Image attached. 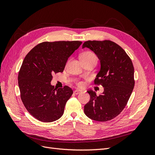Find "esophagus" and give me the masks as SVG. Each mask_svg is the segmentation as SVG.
<instances>
[{
	"label": "esophagus",
	"mask_w": 155,
	"mask_h": 155,
	"mask_svg": "<svg viewBox=\"0 0 155 155\" xmlns=\"http://www.w3.org/2000/svg\"><path fill=\"white\" fill-rule=\"evenodd\" d=\"M80 92H81L80 91H78V90H76V91H74V93L75 94H79Z\"/></svg>",
	"instance_id": "esophagus-1"
}]
</instances>
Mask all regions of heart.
I'll return each mask as SVG.
<instances>
[{
  "label": "heart",
  "mask_w": 155,
  "mask_h": 155,
  "mask_svg": "<svg viewBox=\"0 0 155 155\" xmlns=\"http://www.w3.org/2000/svg\"><path fill=\"white\" fill-rule=\"evenodd\" d=\"M81 59L82 61H90V60H96L97 61V58L95 54L92 51H86L81 55ZM77 85L79 87H82L83 85V83L82 81H79L77 83Z\"/></svg>",
  "instance_id": "obj_1"
}]
</instances>
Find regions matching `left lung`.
Instances as JSON below:
<instances>
[{
  "mask_svg": "<svg viewBox=\"0 0 155 155\" xmlns=\"http://www.w3.org/2000/svg\"><path fill=\"white\" fill-rule=\"evenodd\" d=\"M88 48L100 60L101 68L94 79L95 85L104 87L102 94L88 91L91 99L84 107L87 116L93 120L107 121L124 110L134 86V67L129 55L120 46L109 40L87 41Z\"/></svg>",
  "mask_w": 155,
  "mask_h": 155,
  "instance_id": "8db88e82",
  "label": "left lung"
}]
</instances>
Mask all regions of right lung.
<instances>
[{"label":"right lung","mask_w":155,"mask_h":155,"mask_svg":"<svg viewBox=\"0 0 155 155\" xmlns=\"http://www.w3.org/2000/svg\"><path fill=\"white\" fill-rule=\"evenodd\" d=\"M82 43L79 41L43 42L36 45L23 61L18 74L21 98L26 110L43 122L58 120L73 94L64 86L51 85L52 75L63 72L68 58Z\"/></svg>","instance_id":"1"}]
</instances>
